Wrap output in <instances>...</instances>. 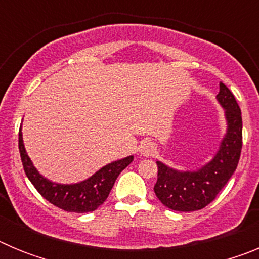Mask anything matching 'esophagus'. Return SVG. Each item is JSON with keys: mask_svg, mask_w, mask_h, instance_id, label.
Here are the masks:
<instances>
[{"mask_svg": "<svg viewBox=\"0 0 259 259\" xmlns=\"http://www.w3.org/2000/svg\"><path fill=\"white\" fill-rule=\"evenodd\" d=\"M154 145H153L152 143H149V141H146V143H143L140 145V153L143 155H145V157H149V155H152L153 153H154Z\"/></svg>", "mask_w": 259, "mask_h": 259, "instance_id": "1", "label": "esophagus"}]
</instances>
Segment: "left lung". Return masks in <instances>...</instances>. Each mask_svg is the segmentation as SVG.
I'll use <instances>...</instances> for the list:
<instances>
[{
	"instance_id": "1",
	"label": "left lung",
	"mask_w": 259,
	"mask_h": 259,
	"mask_svg": "<svg viewBox=\"0 0 259 259\" xmlns=\"http://www.w3.org/2000/svg\"><path fill=\"white\" fill-rule=\"evenodd\" d=\"M217 98L226 110L228 130L212 161L200 170L185 172L157 162L158 176L154 192L168 209L176 211L203 209L215 200L236 171L242 148L241 110L235 96L222 81Z\"/></svg>"
}]
</instances>
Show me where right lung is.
Masks as SVG:
<instances>
[{"mask_svg":"<svg viewBox=\"0 0 259 259\" xmlns=\"http://www.w3.org/2000/svg\"><path fill=\"white\" fill-rule=\"evenodd\" d=\"M19 153L24 172L29 182L37 189L38 193L45 200L53 203L54 206L71 212H88L101 206L114 187V183L119 174L134 161V157L130 155V157L119 159L113 163L106 164L84 182L77 183V184L63 185L49 182L37 172L24 149L20 131Z\"/></svg>","mask_w":259,"mask_h":259,"instance_id":"obj_1","label":"right lung"}]
</instances>
